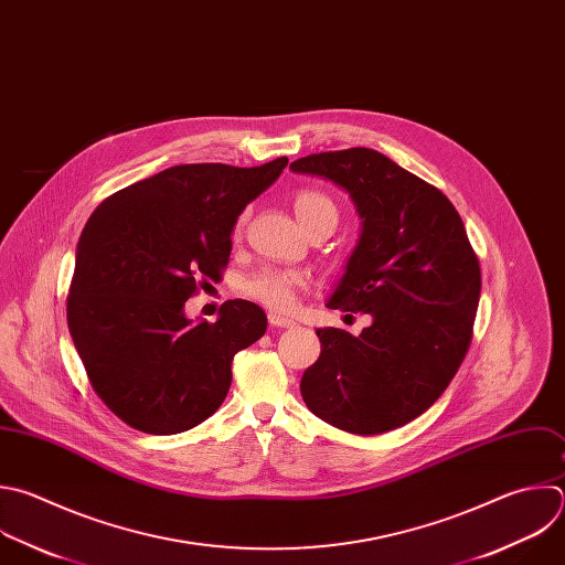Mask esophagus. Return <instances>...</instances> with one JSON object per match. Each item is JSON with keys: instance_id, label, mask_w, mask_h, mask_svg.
<instances>
[{"instance_id": "34e87169", "label": "esophagus", "mask_w": 565, "mask_h": 565, "mask_svg": "<svg viewBox=\"0 0 565 565\" xmlns=\"http://www.w3.org/2000/svg\"><path fill=\"white\" fill-rule=\"evenodd\" d=\"M268 321H270V326H275V328H295V326H297V321H292V319H288V317H284V315H277V312H270V315H268Z\"/></svg>"}]
</instances>
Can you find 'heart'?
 I'll list each match as a JSON object with an SVG mask.
<instances>
[{
	"label": "heart",
	"mask_w": 565,
	"mask_h": 565,
	"mask_svg": "<svg viewBox=\"0 0 565 565\" xmlns=\"http://www.w3.org/2000/svg\"><path fill=\"white\" fill-rule=\"evenodd\" d=\"M295 215L303 231H310L319 224L337 226L339 213L334 202L315 188H303L295 195ZM303 286V277L292 270L279 268H262L244 279V292L273 310H288L295 303L297 290Z\"/></svg>",
	"instance_id": "heart-1"
}]
</instances>
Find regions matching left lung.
I'll return each instance as SVG.
<instances>
[{"instance_id": "1", "label": "left lung", "mask_w": 565, "mask_h": 565, "mask_svg": "<svg viewBox=\"0 0 565 565\" xmlns=\"http://www.w3.org/2000/svg\"><path fill=\"white\" fill-rule=\"evenodd\" d=\"M290 170L350 195L361 235L326 306L372 317L356 337L317 328L301 397L352 435L406 426L441 397L472 339L481 270L463 222L435 185L372 148L308 154Z\"/></svg>"}]
</instances>
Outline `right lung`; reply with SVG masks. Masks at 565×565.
<instances>
[{"instance_id": "obj_1", "label": "right lung", "mask_w": 565, "mask_h": 565, "mask_svg": "<svg viewBox=\"0 0 565 565\" xmlns=\"http://www.w3.org/2000/svg\"><path fill=\"white\" fill-rule=\"evenodd\" d=\"M286 166L288 157L255 168L172 166L121 188L86 222L68 330L93 391L130 428L177 435L226 399L233 356L266 332V312L231 299L209 323L183 306L222 277L239 215Z\"/></svg>"}]
</instances>
